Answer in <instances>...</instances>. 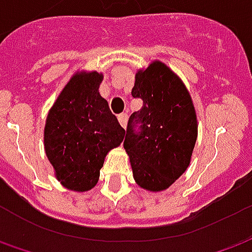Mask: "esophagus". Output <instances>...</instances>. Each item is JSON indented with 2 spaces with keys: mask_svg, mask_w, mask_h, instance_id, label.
Here are the masks:
<instances>
[{
  "mask_svg": "<svg viewBox=\"0 0 252 252\" xmlns=\"http://www.w3.org/2000/svg\"><path fill=\"white\" fill-rule=\"evenodd\" d=\"M119 123H120L123 128H126V123H128V114L126 113L119 114Z\"/></svg>",
  "mask_w": 252,
  "mask_h": 252,
  "instance_id": "obj_1",
  "label": "esophagus"
}]
</instances>
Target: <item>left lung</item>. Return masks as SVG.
Wrapping results in <instances>:
<instances>
[{
  "mask_svg": "<svg viewBox=\"0 0 252 252\" xmlns=\"http://www.w3.org/2000/svg\"><path fill=\"white\" fill-rule=\"evenodd\" d=\"M132 96L143 101L128 120L124 149L133 179L149 191H162L189 165L198 123L191 96L168 66L154 61L135 77Z\"/></svg>",
  "mask_w": 252,
  "mask_h": 252,
  "instance_id": "1",
  "label": "left lung"
}]
</instances>
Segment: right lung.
<instances>
[{
    "label": "right lung",
    "mask_w": 252,
    "mask_h": 252,
    "mask_svg": "<svg viewBox=\"0 0 252 252\" xmlns=\"http://www.w3.org/2000/svg\"><path fill=\"white\" fill-rule=\"evenodd\" d=\"M102 75H75L65 86L45 126V150L61 184L89 191L99 179L109 151L126 136V129L99 95Z\"/></svg>",
    "instance_id": "1"
}]
</instances>
